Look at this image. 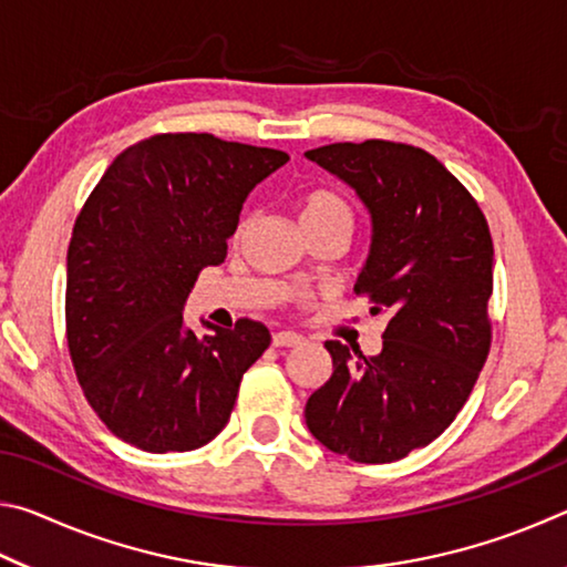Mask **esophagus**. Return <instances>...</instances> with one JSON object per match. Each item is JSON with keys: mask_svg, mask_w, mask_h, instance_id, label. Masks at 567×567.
<instances>
[{"mask_svg": "<svg viewBox=\"0 0 567 567\" xmlns=\"http://www.w3.org/2000/svg\"><path fill=\"white\" fill-rule=\"evenodd\" d=\"M302 338L297 332H290V330H280L272 334V344L275 348H295V344H300Z\"/></svg>", "mask_w": 567, "mask_h": 567, "instance_id": "1", "label": "esophagus"}]
</instances>
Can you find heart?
<instances>
[{"instance_id": "heart-1", "label": "heart", "mask_w": 567, "mask_h": 567, "mask_svg": "<svg viewBox=\"0 0 567 567\" xmlns=\"http://www.w3.org/2000/svg\"><path fill=\"white\" fill-rule=\"evenodd\" d=\"M297 219L300 227L307 225H352V209L344 199L332 189H312L297 205Z\"/></svg>"}]
</instances>
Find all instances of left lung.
Returning <instances> with one entry per match:
<instances>
[{"mask_svg":"<svg viewBox=\"0 0 567 567\" xmlns=\"http://www.w3.org/2000/svg\"><path fill=\"white\" fill-rule=\"evenodd\" d=\"M305 157L368 209L370 255L354 292L388 315L372 358L324 342L332 378L307 400L305 422L332 453L392 463L455 420L491 352V229L473 195L420 147L338 142Z\"/></svg>","mask_w":567,"mask_h":567,"instance_id":"left-lung-1","label":"left lung"}]
</instances>
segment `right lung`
<instances>
[{
  "label": "right lung",
  "mask_w": 567,
  "mask_h": 567,
  "mask_svg": "<svg viewBox=\"0 0 567 567\" xmlns=\"http://www.w3.org/2000/svg\"><path fill=\"white\" fill-rule=\"evenodd\" d=\"M290 159L215 134H155L117 155L76 217L66 252V344L100 420L147 453L223 433L270 330L237 320L197 334L182 310L225 262L249 192Z\"/></svg>",
  "instance_id": "add662e5"
}]
</instances>
